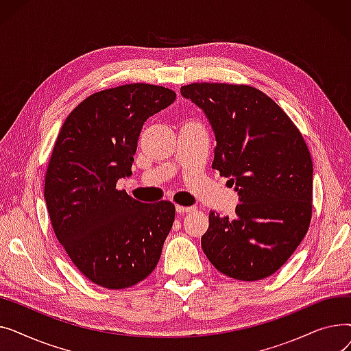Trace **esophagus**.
Segmentation results:
<instances>
[{
	"instance_id": "34e87169",
	"label": "esophagus",
	"mask_w": 351,
	"mask_h": 351,
	"mask_svg": "<svg viewBox=\"0 0 351 351\" xmlns=\"http://www.w3.org/2000/svg\"><path fill=\"white\" fill-rule=\"evenodd\" d=\"M196 208L195 206H182V205H176V212L179 213H188V212H193Z\"/></svg>"
}]
</instances>
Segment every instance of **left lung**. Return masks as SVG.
Segmentation results:
<instances>
[{"mask_svg":"<svg viewBox=\"0 0 351 351\" xmlns=\"http://www.w3.org/2000/svg\"><path fill=\"white\" fill-rule=\"evenodd\" d=\"M180 94L205 110L216 136L212 168L230 178L242 202L232 219L209 213L202 249L232 279L269 278L310 226L313 163L306 141L285 110L254 86L193 82Z\"/></svg>","mask_w":351,"mask_h":351,"instance_id":"left-lung-1","label":"left lung"}]
</instances>
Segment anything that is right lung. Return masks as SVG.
I'll return each instance as SVG.
<instances>
[{
  "label": "right lung",
  "mask_w": 351,
  "mask_h": 351,
  "mask_svg": "<svg viewBox=\"0 0 351 351\" xmlns=\"http://www.w3.org/2000/svg\"><path fill=\"white\" fill-rule=\"evenodd\" d=\"M175 99V90L142 82L95 92L66 117L53 145L44 186L51 225L71 262L101 287L147 278L172 229V202L142 204L117 182L132 175L145 121Z\"/></svg>",
  "instance_id": "obj_1"
}]
</instances>
